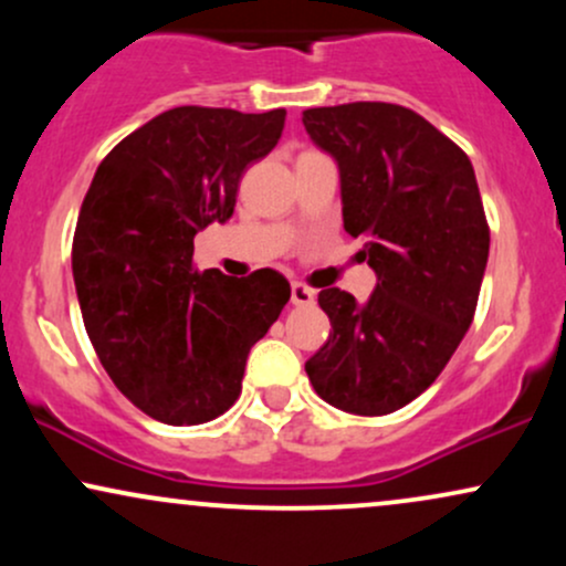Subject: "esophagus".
Masks as SVG:
<instances>
[{
  "mask_svg": "<svg viewBox=\"0 0 566 566\" xmlns=\"http://www.w3.org/2000/svg\"><path fill=\"white\" fill-rule=\"evenodd\" d=\"M290 301H292V305H314L316 295H314V290H311V287H305L303 282H292V290H290Z\"/></svg>",
  "mask_w": 566,
  "mask_h": 566,
  "instance_id": "1",
  "label": "esophagus"
}]
</instances>
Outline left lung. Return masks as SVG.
Masks as SVG:
<instances>
[{
	"label": "left lung",
	"mask_w": 566,
	"mask_h": 566,
	"mask_svg": "<svg viewBox=\"0 0 566 566\" xmlns=\"http://www.w3.org/2000/svg\"><path fill=\"white\" fill-rule=\"evenodd\" d=\"M303 125L337 161L343 226L365 239L378 276L367 303L319 292L333 333L305 373L343 412H396L439 378L473 322L490 255L476 175L463 148L396 103L308 108Z\"/></svg>",
	"instance_id": "obj_1"
}]
</instances>
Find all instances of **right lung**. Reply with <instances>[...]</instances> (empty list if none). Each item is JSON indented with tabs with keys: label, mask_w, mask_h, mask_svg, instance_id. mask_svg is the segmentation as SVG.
<instances>
[{
	"label": "right lung",
	"mask_w": 566,
	"mask_h": 566,
	"mask_svg": "<svg viewBox=\"0 0 566 566\" xmlns=\"http://www.w3.org/2000/svg\"><path fill=\"white\" fill-rule=\"evenodd\" d=\"M284 116L170 108L114 146L82 201L71 269L84 329L114 386L159 423L223 415L290 301L274 269H193V237L233 216L239 180L282 138Z\"/></svg>",
	"instance_id": "1"
}]
</instances>
